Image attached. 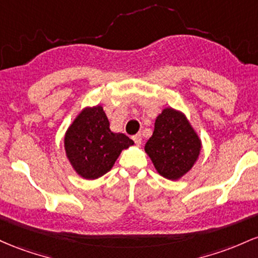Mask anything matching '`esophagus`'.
Returning a JSON list of instances; mask_svg holds the SVG:
<instances>
[{
    "label": "esophagus",
    "mask_w": 258,
    "mask_h": 258,
    "mask_svg": "<svg viewBox=\"0 0 258 258\" xmlns=\"http://www.w3.org/2000/svg\"><path fill=\"white\" fill-rule=\"evenodd\" d=\"M133 140H134V143L137 145H140L141 141H143V137H141V134H137L133 137Z\"/></svg>",
    "instance_id": "esophagus-1"
}]
</instances>
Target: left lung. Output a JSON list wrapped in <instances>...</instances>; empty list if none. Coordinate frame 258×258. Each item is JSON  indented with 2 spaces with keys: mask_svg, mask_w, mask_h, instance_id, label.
Wrapping results in <instances>:
<instances>
[{
  "mask_svg": "<svg viewBox=\"0 0 258 258\" xmlns=\"http://www.w3.org/2000/svg\"><path fill=\"white\" fill-rule=\"evenodd\" d=\"M200 151L201 140L185 114L172 107L164 108L145 145L156 170L169 180H178L191 169Z\"/></svg>",
  "mask_w": 258,
  "mask_h": 258,
  "instance_id": "8db88e82",
  "label": "left lung"
}]
</instances>
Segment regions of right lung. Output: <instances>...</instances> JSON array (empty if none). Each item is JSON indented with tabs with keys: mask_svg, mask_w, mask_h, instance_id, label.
I'll use <instances>...</instances> for the list:
<instances>
[{
	"mask_svg": "<svg viewBox=\"0 0 258 258\" xmlns=\"http://www.w3.org/2000/svg\"><path fill=\"white\" fill-rule=\"evenodd\" d=\"M134 141L109 129L102 106L86 107L71 124L64 135L67 158L84 179H97L111 170L124 149Z\"/></svg>",
	"mask_w": 258,
	"mask_h": 258,
	"instance_id": "right-lung-1",
	"label": "right lung"
}]
</instances>
